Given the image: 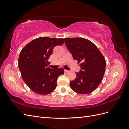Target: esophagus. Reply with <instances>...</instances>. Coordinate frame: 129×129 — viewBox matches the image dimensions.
Masks as SVG:
<instances>
[{"label":"esophagus","instance_id":"34e87169","mask_svg":"<svg viewBox=\"0 0 129 129\" xmlns=\"http://www.w3.org/2000/svg\"><path fill=\"white\" fill-rule=\"evenodd\" d=\"M69 72V71H68V70L64 69V72H65V73H67V72Z\"/></svg>","mask_w":129,"mask_h":129}]
</instances>
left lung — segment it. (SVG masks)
Masks as SVG:
<instances>
[{
    "label": "left lung",
    "mask_w": 129,
    "mask_h": 129,
    "mask_svg": "<svg viewBox=\"0 0 129 129\" xmlns=\"http://www.w3.org/2000/svg\"><path fill=\"white\" fill-rule=\"evenodd\" d=\"M65 44L77 60L80 70L75 72L76 77L71 81L73 91L81 94H88L99 86L105 72V60L98 48L92 42L82 38H64Z\"/></svg>",
    "instance_id": "8db88e82"
}]
</instances>
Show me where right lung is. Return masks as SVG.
I'll list each match as a JSON object with an SVG mask.
<instances>
[{"mask_svg":"<svg viewBox=\"0 0 129 129\" xmlns=\"http://www.w3.org/2000/svg\"><path fill=\"white\" fill-rule=\"evenodd\" d=\"M63 39L40 37L25 46L20 53L18 66L25 83L38 94L47 95L56 87L58 77L64 74L62 68H48L53 48L63 44Z\"/></svg>","mask_w":129,"mask_h":129,"instance_id":"1","label":"right lung"}]
</instances>
